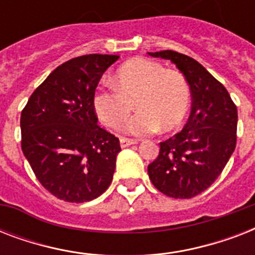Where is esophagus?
<instances>
[{
    "label": "esophagus",
    "instance_id": "1",
    "mask_svg": "<svg viewBox=\"0 0 255 255\" xmlns=\"http://www.w3.org/2000/svg\"><path fill=\"white\" fill-rule=\"evenodd\" d=\"M136 143H137V140L127 139V137H122V139H120V145H122V148L129 147V145H133V144Z\"/></svg>",
    "mask_w": 255,
    "mask_h": 255
}]
</instances>
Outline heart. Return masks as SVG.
Wrapping results in <instances>:
<instances>
[{
	"label": "heart",
	"mask_w": 255,
	"mask_h": 255,
	"mask_svg": "<svg viewBox=\"0 0 255 255\" xmlns=\"http://www.w3.org/2000/svg\"><path fill=\"white\" fill-rule=\"evenodd\" d=\"M115 87H100L94 94V108L107 127L119 128L133 108L139 111L124 129L131 135H147L178 127L190 104V88L185 77L156 62L136 58L118 69Z\"/></svg>",
	"instance_id": "obj_1"
}]
</instances>
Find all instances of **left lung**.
<instances>
[{
	"instance_id": "left-lung-1",
	"label": "left lung",
	"mask_w": 255,
	"mask_h": 255,
	"mask_svg": "<svg viewBox=\"0 0 255 255\" xmlns=\"http://www.w3.org/2000/svg\"><path fill=\"white\" fill-rule=\"evenodd\" d=\"M148 54L174 63L192 94L189 119L181 132L160 143L148 176L168 197L192 198L216 181L234 152L237 107L224 85L193 58L172 50Z\"/></svg>"
}]
</instances>
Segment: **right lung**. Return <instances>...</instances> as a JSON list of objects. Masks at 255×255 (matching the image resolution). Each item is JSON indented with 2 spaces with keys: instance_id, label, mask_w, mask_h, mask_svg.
<instances>
[{
  "instance_id": "1",
  "label": "right lung",
  "mask_w": 255,
  "mask_h": 255,
  "mask_svg": "<svg viewBox=\"0 0 255 255\" xmlns=\"http://www.w3.org/2000/svg\"><path fill=\"white\" fill-rule=\"evenodd\" d=\"M119 55L90 54L62 63L21 112V147L42 186L59 200L99 197L114 177L119 139L98 126L94 94Z\"/></svg>"
}]
</instances>
